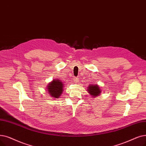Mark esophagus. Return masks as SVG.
<instances>
[{
  "label": "esophagus",
  "instance_id": "obj_1",
  "mask_svg": "<svg viewBox=\"0 0 146 146\" xmlns=\"http://www.w3.org/2000/svg\"><path fill=\"white\" fill-rule=\"evenodd\" d=\"M79 81V78H74V82H75V83H76Z\"/></svg>",
  "mask_w": 146,
  "mask_h": 146
}]
</instances>
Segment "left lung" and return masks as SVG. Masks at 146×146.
Listing matches in <instances>:
<instances>
[{
	"label": "left lung",
	"mask_w": 146,
	"mask_h": 146,
	"mask_svg": "<svg viewBox=\"0 0 146 146\" xmlns=\"http://www.w3.org/2000/svg\"><path fill=\"white\" fill-rule=\"evenodd\" d=\"M87 91L92 98L97 97L100 96L101 92V88L98 85L96 84H90L87 88Z\"/></svg>",
	"instance_id": "left-lung-1"
}]
</instances>
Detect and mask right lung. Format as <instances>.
<instances>
[{"label":"right lung","mask_w":146,"mask_h":146,"mask_svg":"<svg viewBox=\"0 0 146 146\" xmlns=\"http://www.w3.org/2000/svg\"><path fill=\"white\" fill-rule=\"evenodd\" d=\"M64 84L58 79H54L47 85V91L49 96L54 98H58L63 92Z\"/></svg>","instance_id":"add662e5"}]
</instances>
